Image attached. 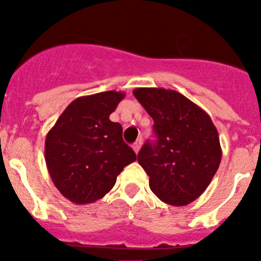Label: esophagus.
Listing matches in <instances>:
<instances>
[{
	"label": "esophagus",
	"mask_w": 261,
	"mask_h": 261,
	"mask_svg": "<svg viewBox=\"0 0 261 261\" xmlns=\"http://www.w3.org/2000/svg\"><path fill=\"white\" fill-rule=\"evenodd\" d=\"M141 145H143V139H138V140L135 141V143L133 144V149L135 150V152L136 154H138L139 152V150H140V147H141Z\"/></svg>",
	"instance_id": "esophagus-1"
}]
</instances>
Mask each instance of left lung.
Returning a JSON list of instances; mask_svg holds the SVG:
<instances>
[{
	"mask_svg": "<svg viewBox=\"0 0 261 261\" xmlns=\"http://www.w3.org/2000/svg\"><path fill=\"white\" fill-rule=\"evenodd\" d=\"M134 96L154 120V144L146 141L138 162L152 193L164 203L187 206L198 198L220 167L222 150L206 111L165 88H136Z\"/></svg>",
	"mask_w": 261,
	"mask_h": 261,
	"instance_id": "obj_1",
	"label": "left lung"
}]
</instances>
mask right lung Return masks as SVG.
I'll use <instances>...</instances> for the list:
<instances>
[{"mask_svg":"<svg viewBox=\"0 0 261 261\" xmlns=\"http://www.w3.org/2000/svg\"><path fill=\"white\" fill-rule=\"evenodd\" d=\"M125 98L107 91L78 97L59 116L45 139V162L53 183L67 199L88 204L105 197L117 175L136 160L110 115Z\"/></svg>","mask_w":261,"mask_h":261,"instance_id":"obj_1","label":"right lung"}]
</instances>
